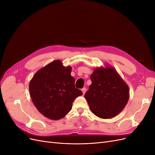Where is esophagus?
Here are the masks:
<instances>
[{
  "label": "esophagus",
  "mask_w": 155,
  "mask_h": 155,
  "mask_svg": "<svg viewBox=\"0 0 155 155\" xmlns=\"http://www.w3.org/2000/svg\"><path fill=\"white\" fill-rule=\"evenodd\" d=\"M81 91H82V92H83V94H85V93L86 92V91H87V88H86L85 87H84V88H83L81 89Z\"/></svg>",
  "instance_id": "34e87169"
}]
</instances>
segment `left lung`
I'll return each instance as SVG.
<instances>
[{"label": "left lung", "instance_id": "left-lung-1", "mask_svg": "<svg viewBox=\"0 0 155 155\" xmlns=\"http://www.w3.org/2000/svg\"><path fill=\"white\" fill-rule=\"evenodd\" d=\"M92 84L85 94L91 111L108 119L123 110L129 97L127 85L113 68H97L91 76Z\"/></svg>", "mask_w": 155, "mask_h": 155}]
</instances>
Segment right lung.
Instances as JSON below:
<instances>
[{"label":"right lung","mask_w":155,"mask_h":155,"mask_svg":"<svg viewBox=\"0 0 155 155\" xmlns=\"http://www.w3.org/2000/svg\"><path fill=\"white\" fill-rule=\"evenodd\" d=\"M72 68L55 60L37 71L30 83V97L42 114L51 120L63 118L72 109L76 98L83 94L75 87Z\"/></svg>","instance_id":"1"}]
</instances>
